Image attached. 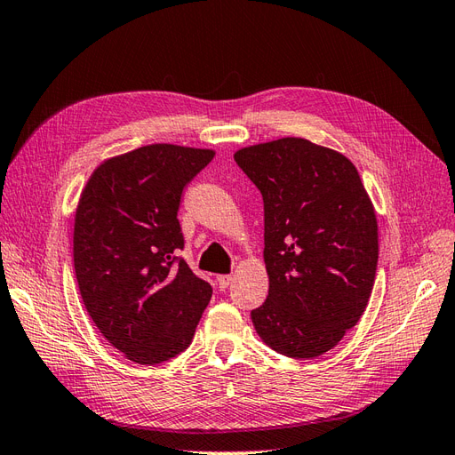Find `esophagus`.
I'll return each instance as SVG.
<instances>
[{
    "label": "esophagus",
    "instance_id": "esophagus-1",
    "mask_svg": "<svg viewBox=\"0 0 455 455\" xmlns=\"http://www.w3.org/2000/svg\"><path fill=\"white\" fill-rule=\"evenodd\" d=\"M231 281H233L231 275H218V277H216V284H218L220 291H226V288L231 284Z\"/></svg>",
    "mask_w": 455,
    "mask_h": 455
}]
</instances>
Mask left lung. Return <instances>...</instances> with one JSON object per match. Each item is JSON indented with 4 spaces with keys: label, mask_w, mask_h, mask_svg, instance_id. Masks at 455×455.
<instances>
[{
    "label": "left lung",
    "mask_w": 455,
    "mask_h": 455,
    "mask_svg": "<svg viewBox=\"0 0 455 455\" xmlns=\"http://www.w3.org/2000/svg\"><path fill=\"white\" fill-rule=\"evenodd\" d=\"M264 197L267 299L251 313L266 346L315 359L359 323L374 288L378 220L355 164L306 139L235 151Z\"/></svg>",
    "instance_id": "1"
}]
</instances>
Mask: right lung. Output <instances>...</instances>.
Returning a JSON list of instances; mask_svg holds the SVG:
<instances>
[{
  "label": "right lung",
  "instance_id": "add662e5",
  "mask_svg": "<svg viewBox=\"0 0 455 455\" xmlns=\"http://www.w3.org/2000/svg\"><path fill=\"white\" fill-rule=\"evenodd\" d=\"M214 149L149 144L94 169L76 211L74 267L85 309L129 361L159 364L182 353L212 288L174 256L182 191Z\"/></svg>",
  "mask_w": 455,
  "mask_h": 455
}]
</instances>
